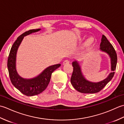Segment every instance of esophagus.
Here are the masks:
<instances>
[{"instance_id":"34e87169","label":"esophagus","mask_w":124,"mask_h":124,"mask_svg":"<svg viewBox=\"0 0 124 124\" xmlns=\"http://www.w3.org/2000/svg\"><path fill=\"white\" fill-rule=\"evenodd\" d=\"M69 62H70L69 60H64V62H63V64H69Z\"/></svg>"}]
</instances>
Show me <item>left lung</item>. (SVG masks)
<instances>
[{"label": "left lung", "mask_w": 124, "mask_h": 124, "mask_svg": "<svg viewBox=\"0 0 124 124\" xmlns=\"http://www.w3.org/2000/svg\"><path fill=\"white\" fill-rule=\"evenodd\" d=\"M100 49L107 53L111 58V70L106 79L98 83H92L86 80L81 72L80 66L77 61L72 63L73 72L71 78V83L76 90L83 93H96L101 91L105 86L112 79L115 74L117 62V55L114 47L108 40L106 37L102 35Z\"/></svg>", "instance_id": "obj_1"}]
</instances>
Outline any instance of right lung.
I'll list each match as a JSON object with an SVG mask.
<instances>
[{"mask_svg": "<svg viewBox=\"0 0 124 124\" xmlns=\"http://www.w3.org/2000/svg\"><path fill=\"white\" fill-rule=\"evenodd\" d=\"M40 30V29L29 30L18 37L10 49L7 60L8 70L12 84L22 94L29 96L36 95L42 93L48 86L52 72L61 65L60 64H57L50 66L46 68L40 75L31 79H23L17 74L15 68V62L16 55L18 46L24 36Z\"/></svg>", "mask_w": 124, "mask_h": 124, "instance_id": "add662e5", "label": "right lung"}]
</instances>
